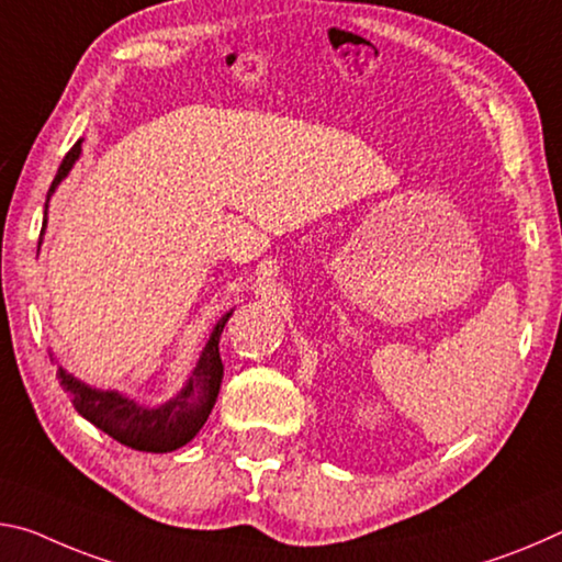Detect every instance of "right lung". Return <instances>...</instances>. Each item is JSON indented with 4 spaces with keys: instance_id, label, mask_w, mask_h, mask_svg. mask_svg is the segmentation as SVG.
<instances>
[{
    "instance_id": "right-lung-1",
    "label": "right lung",
    "mask_w": 562,
    "mask_h": 562,
    "mask_svg": "<svg viewBox=\"0 0 562 562\" xmlns=\"http://www.w3.org/2000/svg\"><path fill=\"white\" fill-rule=\"evenodd\" d=\"M79 156L81 139L64 156L57 177H54L49 187L47 204H44L40 246L44 232H47L49 201L54 191L59 189V183L69 177V171L79 161ZM40 246H36V254H40ZM232 314L234 308L226 311L216 321L206 346L201 348L194 371L189 373V379L183 381L181 389L164 403H156V406H146V403H139L136 398H128L126 393H119L116 389H94V385L77 379V375L61 366H57V379L64 385V391L69 393L79 416L94 423L97 428L119 440V443L134 450H144V453H169V450L187 446L206 423L211 408H214L221 375H224V363H221L218 356V338Z\"/></svg>"
}]
</instances>
